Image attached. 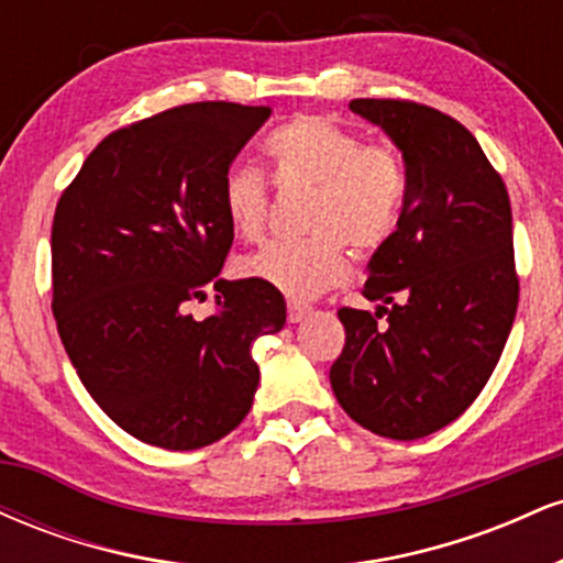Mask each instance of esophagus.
<instances>
[{"instance_id": "1", "label": "esophagus", "mask_w": 563, "mask_h": 563, "mask_svg": "<svg viewBox=\"0 0 563 563\" xmlns=\"http://www.w3.org/2000/svg\"><path fill=\"white\" fill-rule=\"evenodd\" d=\"M309 312H312V307H307V303L288 301V322H301Z\"/></svg>"}]
</instances>
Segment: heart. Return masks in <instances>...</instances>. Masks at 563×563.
Instances as JSON below:
<instances>
[{
	"label": "heart",
	"instance_id": "b5f03b06",
	"mask_svg": "<svg viewBox=\"0 0 563 563\" xmlns=\"http://www.w3.org/2000/svg\"><path fill=\"white\" fill-rule=\"evenodd\" d=\"M269 177L283 192L307 190L301 241L264 245L238 262L243 277L267 283L288 299H314L344 280L346 245L371 254L389 243L410 192V166L394 142H365L328 115H299L264 140ZM269 183L251 166H232L222 206L232 232L260 241L269 219Z\"/></svg>",
	"mask_w": 563,
	"mask_h": 563
}]
</instances>
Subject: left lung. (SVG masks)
<instances>
[{
    "mask_svg": "<svg viewBox=\"0 0 563 563\" xmlns=\"http://www.w3.org/2000/svg\"><path fill=\"white\" fill-rule=\"evenodd\" d=\"M349 108L405 153L410 192L363 288L378 312L339 309L346 344L331 386L352 421L410 442L463 416L506 346L519 307L510 200L452 115L391 97H360Z\"/></svg>",
    "mask_w": 563,
    "mask_h": 563,
    "instance_id": "1",
    "label": "left lung"
}]
</instances>
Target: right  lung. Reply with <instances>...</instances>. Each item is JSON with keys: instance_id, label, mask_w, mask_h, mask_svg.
<instances>
[{"instance_id": "add662e5", "label": "right lung", "mask_w": 563, "mask_h": 563, "mask_svg": "<svg viewBox=\"0 0 563 563\" xmlns=\"http://www.w3.org/2000/svg\"><path fill=\"white\" fill-rule=\"evenodd\" d=\"M269 108L190 102L115 129L53 219V314L84 389L113 423L164 450L228 437L254 402L251 346L286 325L267 283L219 280L232 232L222 183ZM211 285L218 312L186 307Z\"/></svg>"}]
</instances>
